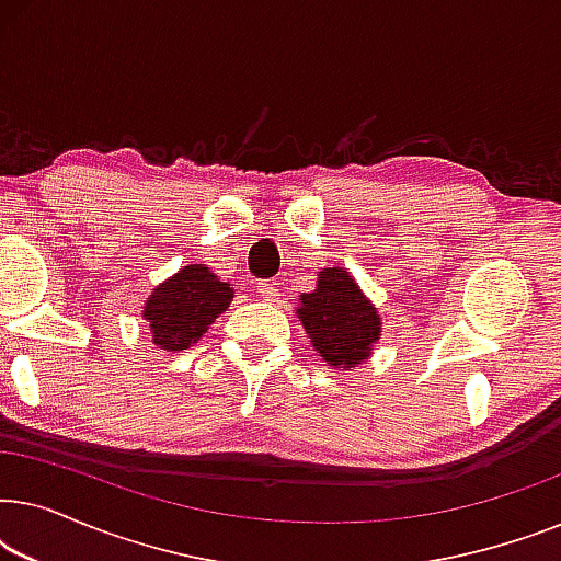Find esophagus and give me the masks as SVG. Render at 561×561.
<instances>
[{
    "instance_id": "esophagus-1",
    "label": "esophagus",
    "mask_w": 561,
    "mask_h": 561,
    "mask_svg": "<svg viewBox=\"0 0 561 561\" xmlns=\"http://www.w3.org/2000/svg\"><path fill=\"white\" fill-rule=\"evenodd\" d=\"M257 294H260V298H263V301H278L280 288H278V283L263 280V283H257Z\"/></svg>"
}]
</instances>
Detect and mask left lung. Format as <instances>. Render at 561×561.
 Listing matches in <instances>:
<instances>
[{"label":"left lung","mask_w":561,"mask_h":561,"mask_svg":"<svg viewBox=\"0 0 561 561\" xmlns=\"http://www.w3.org/2000/svg\"><path fill=\"white\" fill-rule=\"evenodd\" d=\"M296 317L329 367L355 370L373 355L382 319L347 267H321L317 288L298 296Z\"/></svg>","instance_id":"left-lung-1"}]
</instances>
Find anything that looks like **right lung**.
<instances>
[{
  "label": "right lung",
  "mask_w": 561,
  "mask_h": 561,
  "mask_svg": "<svg viewBox=\"0 0 561 561\" xmlns=\"http://www.w3.org/2000/svg\"><path fill=\"white\" fill-rule=\"evenodd\" d=\"M234 288L202 263L183 265L179 273L152 288L142 306L152 344L165 352L188 350L219 313L232 304Z\"/></svg>",
  "instance_id": "right-lung-1"
}]
</instances>
